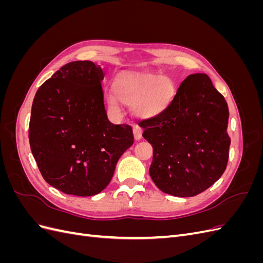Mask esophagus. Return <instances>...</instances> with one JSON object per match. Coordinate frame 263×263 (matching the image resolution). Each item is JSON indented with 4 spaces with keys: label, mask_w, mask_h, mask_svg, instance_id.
I'll return each instance as SVG.
<instances>
[{
    "label": "esophagus",
    "mask_w": 263,
    "mask_h": 263,
    "mask_svg": "<svg viewBox=\"0 0 263 263\" xmlns=\"http://www.w3.org/2000/svg\"><path fill=\"white\" fill-rule=\"evenodd\" d=\"M133 132H134V137H135V139H136V140H140L141 137H142V129H141V127L138 126V125H134Z\"/></svg>",
    "instance_id": "34e87169"
}]
</instances>
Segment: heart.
Wrapping results in <instances>:
<instances>
[{"mask_svg": "<svg viewBox=\"0 0 263 263\" xmlns=\"http://www.w3.org/2000/svg\"><path fill=\"white\" fill-rule=\"evenodd\" d=\"M109 98L112 106L116 101L133 106V113L139 118L160 115L169 107L176 94V85L169 77L150 72H124L115 77Z\"/></svg>", "mask_w": 263, "mask_h": 263, "instance_id": "obj_1", "label": "heart"}]
</instances>
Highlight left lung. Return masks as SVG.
<instances>
[{"label":"left lung","instance_id":"8db88e82","mask_svg":"<svg viewBox=\"0 0 263 263\" xmlns=\"http://www.w3.org/2000/svg\"><path fill=\"white\" fill-rule=\"evenodd\" d=\"M228 106L205 73L190 74L160 115L142 119V137L154 148L150 177L162 192L202 193L225 172L230 138Z\"/></svg>","mask_w":263,"mask_h":263}]
</instances>
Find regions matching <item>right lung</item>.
Returning a JSON list of instances; mask_svg holds the SVG:
<instances>
[{
    "label": "right lung",
    "instance_id": "obj_1",
    "mask_svg": "<svg viewBox=\"0 0 263 263\" xmlns=\"http://www.w3.org/2000/svg\"><path fill=\"white\" fill-rule=\"evenodd\" d=\"M92 61L60 68L36 92L29 121L30 149L47 183L66 194L95 195L113 178L118 159L134 144L132 126L108 121Z\"/></svg>",
    "mask_w": 263,
    "mask_h": 263
}]
</instances>
